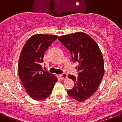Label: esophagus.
Listing matches in <instances>:
<instances>
[{"label": "esophagus", "instance_id": "34e87169", "mask_svg": "<svg viewBox=\"0 0 122 122\" xmlns=\"http://www.w3.org/2000/svg\"><path fill=\"white\" fill-rule=\"evenodd\" d=\"M60 77H61V79H65L67 78V75L65 73H61V75H60Z\"/></svg>", "mask_w": 122, "mask_h": 122}]
</instances>
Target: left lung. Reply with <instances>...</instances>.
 Listing matches in <instances>:
<instances>
[{"label": "left lung", "mask_w": 122, "mask_h": 122, "mask_svg": "<svg viewBox=\"0 0 122 122\" xmlns=\"http://www.w3.org/2000/svg\"><path fill=\"white\" fill-rule=\"evenodd\" d=\"M69 50L76 67L78 76L69 75L75 82V86L67 91V95L79 102L89 99L97 90L104 72L102 54L96 42L87 34L76 32L60 36L58 39Z\"/></svg>", "instance_id": "left-lung-1"}]
</instances>
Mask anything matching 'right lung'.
I'll return each mask as SVG.
<instances>
[{
  "instance_id": "add662e5",
  "label": "right lung",
  "mask_w": 122,
  "mask_h": 122,
  "mask_svg": "<svg viewBox=\"0 0 122 122\" xmlns=\"http://www.w3.org/2000/svg\"><path fill=\"white\" fill-rule=\"evenodd\" d=\"M58 36L37 34L30 37L23 46L18 63V73L27 93L36 100L51 95L57 79L42 69L45 51Z\"/></svg>"
}]
</instances>
